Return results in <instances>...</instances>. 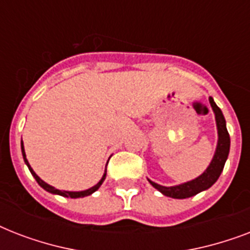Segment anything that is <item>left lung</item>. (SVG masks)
<instances>
[{"instance_id": "obj_1", "label": "left lung", "mask_w": 250, "mask_h": 250, "mask_svg": "<svg viewBox=\"0 0 250 250\" xmlns=\"http://www.w3.org/2000/svg\"><path fill=\"white\" fill-rule=\"evenodd\" d=\"M209 102L214 111V115H215V123H217L218 131V143L217 148H215V153H214L213 156V160H211L210 165L208 166V168L200 176H197L193 180H189V182L178 184V186L165 187L161 186V184H157V183L152 182L150 179H148V182L156 189L160 190L161 193L167 196V197L180 198L182 200V198L192 197V196L200 193L202 190L209 189L210 187L217 182L219 175L223 171L226 161L229 158V143L231 141H229V131H227V127H226V119L223 117L222 110L214 102L213 97H209Z\"/></svg>"}]
</instances>
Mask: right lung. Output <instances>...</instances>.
Instances as JSON below:
<instances>
[{
  "instance_id": "obj_1",
  "label": "right lung",
  "mask_w": 250,
  "mask_h": 250,
  "mask_svg": "<svg viewBox=\"0 0 250 250\" xmlns=\"http://www.w3.org/2000/svg\"><path fill=\"white\" fill-rule=\"evenodd\" d=\"M21 154H23V160H24V164L28 166L29 171H31V174H32V176L35 179H36V182L39 183V186L41 187V188H44L46 192H49V193H53V194H60V196H63V197H70V198H79V197H85V196H89V194H92L93 192H96V190L101 187V184L104 183V180H105L106 178V168H105V172H104V175H102L101 180L96 184V186L90 187V188H88V189L85 190H78V192H72V190H61V189H57V188H54V187L49 186L48 183H45L44 180H41L40 176H37L36 172L33 171V168L31 167V165L28 164V161H27V158H25V152H24V145H23V141H21Z\"/></svg>"
}]
</instances>
